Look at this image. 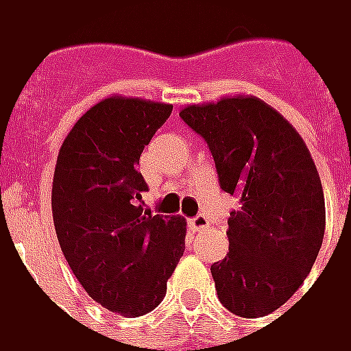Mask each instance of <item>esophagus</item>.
<instances>
[{
    "mask_svg": "<svg viewBox=\"0 0 351 351\" xmlns=\"http://www.w3.org/2000/svg\"><path fill=\"white\" fill-rule=\"evenodd\" d=\"M208 218L204 216V214H197V216H193V218H189V228H191L193 232H203V230H206L208 228Z\"/></svg>",
    "mask_w": 351,
    "mask_h": 351,
    "instance_id": "obj_1",
    "label": "esophagus"
}]
</instances>
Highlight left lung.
<instances>
[{
	"label": "left lung",
	"instance_id": "8db88e82",
	"mask_svg": "<svg viewBox=\"0 0 351 351\" xmlns=\"http://www.w3.org/2000/svg\"><path fill=\"white\" fill-rule=\"evenodd\" d=\"M180 117L204 138L220 189L237 199L230 251L210 267L234 315L276 311L307 278L324 237V195L300 133L255 96L187 106Z\"/></svg>",
	"mask_w": 351,
	"mask_h": 351
}]
</instances>
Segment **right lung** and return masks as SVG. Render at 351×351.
Masks as SVG:
<instances>
[{"label": "right lung", "mask_w": 351, "mask_h": 351, "mask_svg": "<svg viewBox=\"0 0 351 351\" xmlns=\"http://www.w3.org/2000/svg\"><path fill=\"white\" fill-rule=\"evenodd\" d=\"M171 104L112 96L73 125L58 154L51 213L61 251L86 293L110 311L158 307L185 251V220L145 210L143 150Z\"/></svg>", "instance_id": "obj_1"}]
</instances>
